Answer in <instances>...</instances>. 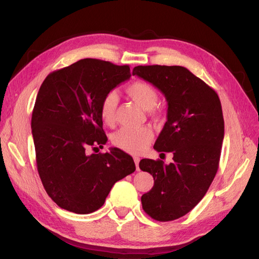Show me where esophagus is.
Returning a JSON list of instances; mask_svg holds the SVG:
<instances>
[{"instance_id": "1", "label": "esophagus", "mask_w": 259, "mask_h": 259, "mask_svg": "<svg viewBox=\"0 0 259 259\" xmlns=\"http://www.w3.org/2000/svg\"><path fill=\"white\" fill-rule=\"evenodd\" d=\"M134 161H135V164H136V169L139 170V161H140V159L138 158V156H134Z\"/></svg>"}]
</instances>
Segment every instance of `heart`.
Segmentation results:
<instances>
[{"instance_id": "obj_1", "label": "heart", "mask_w": 259, "mask_h": 259, "mask_svg": "<svg viewBox=\"0 0 259 259\" xmlns=\"http://www.w3.org/2000/svg\"><path fill=\"white\" fill-rule=\"evenodd\" d=\"M127 96L144 110H151L158 103V93L151 84L145 81L133 82L126 90ZM117 106V96L115 92L107 93L101 100L99 113L103 122L109 126L115 123V111ZM153 131L148 127H122L112 136V143L122 150L133 154H140L151 144Z\"/></svg>"}]
</instances>
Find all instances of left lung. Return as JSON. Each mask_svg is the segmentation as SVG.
Listing matches in <instances>:
<instances>
[{"instance_id": "1", "label": "left lung", "mask_w": 259, "mask_h": 259, "mask_svg": "<svg viewBox=\"0 0 259 259\" xmlns=\"http://www.w3.org/2000/svg\"><path fill=\"white\" fill-rule=\"evenodd\" d=\"M133 75L165 96L167 121L153 148L174 154L169 164L151 159L139 162V168L154 179L152 189L142 197L143 208L158 222L175 221L203 199L217 173L225 133L221 100L185 67L137 66Z\"/></svg>"}]
</instances>
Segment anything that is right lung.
<instances>
[{
	"mask_svg": "<svg viewBox=\"0 0 259 259\" xmlns=\"http://www.w3.org/2000/svg\"><path fill=\"white\" fill-rule=\"evenodd\" d=\"M130 77L126 65L85 58L50 73L42 83L31 128L38 175L59 207L93 213L104 205L117 180L135 171L132 156L117 148L88 153L108 140L99 113L101 100Z\"/></svg>",
	"mask_w": 259,
	"mask_h": 259,
	"instance_id": "obj_1",
	"label": "right lung"
}]
</instances>
